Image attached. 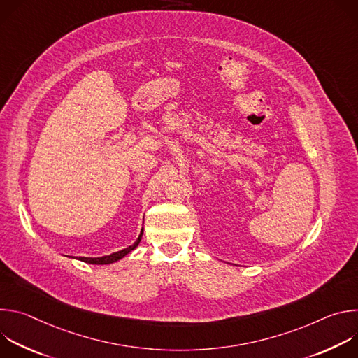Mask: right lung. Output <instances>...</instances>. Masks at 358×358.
<instances>
[{
	"mask_svg": "<svg viewBox=\"0 0 358 358\" xmlns=\"http://www.w3.org/2000/svg\"><path fill=\"white\" fill-rule=\"evenodd\" d=\"M141 236H143V228H141V232H140L137 241H136L133 245H130V246H127V248H124V249H122V250H117V252H115V253H110V255H106V257H100V258H85V257H79V258H76V259H79V261H82V262H86V264H92V265H109V264L117 262L119 259L124 258L127 253H130L131 250H134V249L137 248V245H138L140 241H141Z\"/></svg>",
	"mask_w": 358,
	"mask_h": 358,
	"instance_id": "add662e5",
	"label": "right lung"
}]
</instances>
